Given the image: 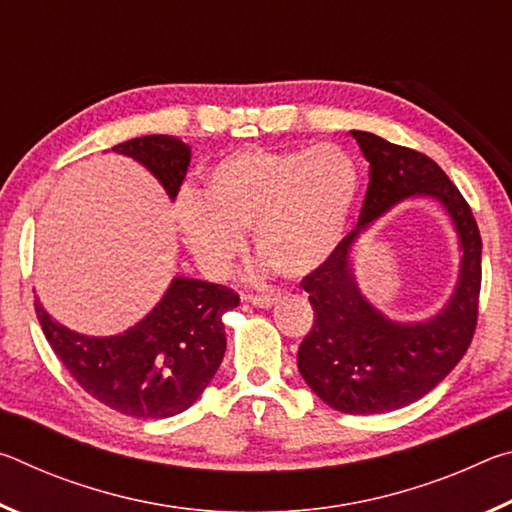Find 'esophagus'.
I'll use <instances>...</instances> for the list:
<instances>
[{
  "label": "esophagus",
  "mask_w": 512,
  "mask_h": 512,
  "mask_svg": "<svg viewBox=\"0 0 512 512\" xmlns=\"http://www.w3.org/2000/svg\"><path fill=\"white\" fill-rule=\"evenodd\" d=\"M244 300H248L250 305H255V307H262V309H268V307H273L275 305V296L273 293H262V296H255V293H248V296L244 298Z\"/></svg>",
  "instance_id": "obj_1"
}]
</instances>
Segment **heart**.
<instances>
[{
  "label": "heart",
  "instance_id": "obj_1",
  "mask_svg": "<svg viewBox=\"0 0 512 512\" xmlns=\"http://www.w3.org/2000/svg\"><path fill=\"white\" fill-rule=\"evenodd\" d=\"M359 192V164L339 144L244 149L212 164L203 194L180 196L176 221L207 273L228 271L253 228L259 255L282 275L305 277L339 250Z\"/></svg>",
  "mask_w": 512,
  "mask_h": 512
}]
</instances>
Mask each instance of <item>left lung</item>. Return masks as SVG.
Here are the masks:
<instances>
[{
    "label": "left lung",
    "instance_id": "1",
    "mask_svg": "<svg viewBox=\"0 0 512 512\" xmlns=\"http://www.w3.org/2000/svg\"><path fill=\"white\" fill-rule=\"evenodd\" d=\"M350 135L370 162V183L357 228L300 284L314 307V327L300 343L298 370L332 409L368 415L420 400L470 348L479 316L481 235L470 205L431 158L366 131ZM413 195L431 197L448 212L459 237L462 266L453 296L438 315L400 324L362 296L349 255L381 213Z\"/></svg>",
    "mask_w": 512,
    "mask_h": 512
}]
</instances>
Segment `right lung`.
Listing matches in <instances>:
<instances>
[{
	"label": "right lung",
	"instance_id": "obj_1",
	"mask_svg": "<svg viewBox=\"0 0 512 512\" xmlns=\"http://www.w3.org/2000/svg\"><path fill=\"white\" fill-rule=\"evenodd\" d=\"M178 196L192 149L178 137L146 135L112 146ZM239 296L221 284L173 277L162 300L124 334L88 336L60 325L36 298V314L63 366L94 400L133 418H171L189 409L225 354L223 314Z\"/></svg>",
	"mask_w": 512,
	"mask_h": 512
}]
</instances>
